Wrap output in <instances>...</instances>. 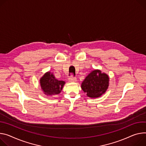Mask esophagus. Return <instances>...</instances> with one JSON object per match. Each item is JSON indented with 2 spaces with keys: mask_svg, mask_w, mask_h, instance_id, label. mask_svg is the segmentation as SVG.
<instances>
[{
  "mask_svg": "<svg viewBox=\"0 0 146 146\" xmlns=\"http://www.w3.org/2000/svg\"><path fill=\"white\" fill-rule=\"evenodd\" d=\"M69 82H74L76 81V78L74 77L73 75H72V76L69 77Z\"/></svg>",
  "mask_w": 146,
  "mask_h": 146,
  "instance_id": "esophagus-1",
  "label": "esophagus"
}]
</instances>
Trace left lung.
Here are the masks:
<instances>
[{"instance_id":"left-lung-1","label":"left lung","mask_w":146,"mask_h":146,"mask_svg":"<svg viewBox=\"0 0 146 146\" xmlns=\"http://www.w3.org/2000/svg\"><path fill=\"white\" fill-rule=\"evenodd\" d=\"M108 84V75L96 70L92 71L86 77L82 84V88L88 97L96 98L105 93Z\"/></svg>"}]
</instances>
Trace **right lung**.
I'll return each mask as SVG.
<instances>
[{"mask_svg":"<svg viewBox=\"0 0 146 146\" xmlns=\"http://www.w3.org/2000/svg\"><path fill=\"white\" fill-rule=\"evenodd\" d=\"M40 83L45 94L55 95L60 93L65 83L58 80L50 72H48L41 78Z\"/></svg>","mask_w":146,"mask_h":146,"instance_id":"obj_1","label":"right lung"}]
</instances>
